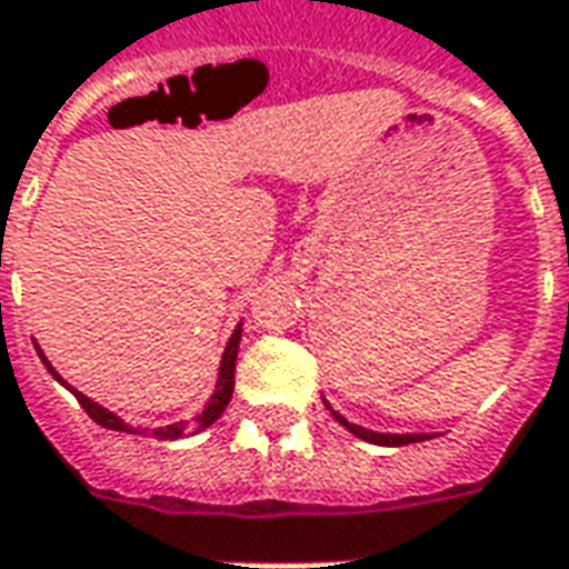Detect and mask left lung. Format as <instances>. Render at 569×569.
<instances>
[{
    "label": "left lung",
    "instance_id": "left-lung-1",
    "mask_svg": "<svg viewBox=\"0 0 569 569\" xmlns=\"http://www.w3.org/2000/svg\"><path fill=\"white\" fill-rule=\"evenodd\" d=\"M335 413V410H331ZM335 419H338L347 431H352L356 437H361V440H368V443H380V446H407V443H419V440H431V437L425 435H377V431H368V428H361V425H352L347 422L343 416L335 413Z\"/></svg>",
    "mask_w": 569,
    "mask_h": 569
}]
</instances>
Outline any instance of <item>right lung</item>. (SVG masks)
Listing matches in <instances>:
<instances>
[{
  "label": "right lung",
  "instance_id": "obj_1",
  "mask_svg": "<svg viewBox=\"0 0 569 569\" xmlns=\"http://www.w3.org/2000/svg\"><path fill=\"white\" fill-rule=\"evenodd\" d=\"M238 343H241V328H234V335H231L229 347H226V352H222V365H220V380H217V391H213V398H210V403L201 410V416H196L192 422H178V425H168V428H153L150 435L156 437V440H178V437H189V435H199V431H204L208 425H213L217 419L222 416V410H226V403L231 401V389H234V361H238ZM38 356H41V361L48 365V370L60 380V373L50 368V361L44 359V352L38 349ZM62 382V380H60ZM71 389V386H69ZM71 395L78 398V403L83 407V413L90 416L92 422H99L102 428H111V431H129L132 435V428L120 419V416L108 413L104 407H99L96 401H90L87 395H81L78 389H71Z\"/></svg>",
  "mask_w": 569,
  "mask_h": 569
}]
</instances>
